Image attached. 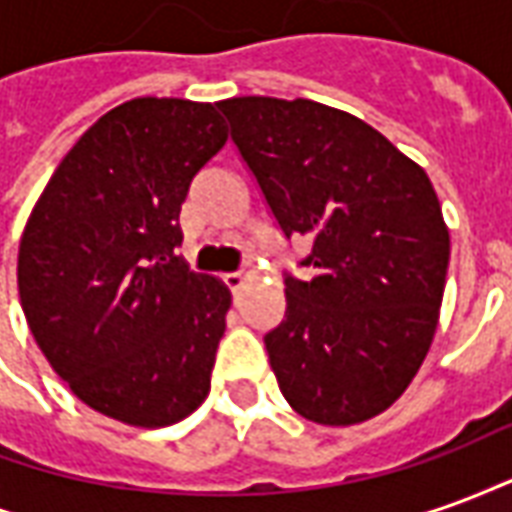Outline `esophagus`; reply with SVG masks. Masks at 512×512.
Masks as SVG:
<instances>
[{
    "mask_svg": "<svg viewBox=\"0 0 512 512\" xmlns=\"http://www.w3.org/2000/svg\"><path fill=\"white\" fill-rule=\"evenodd\" d=\"M252 274H255V268H249V271H233V274H227V277H224V282L230 285V290H233V293H238V290L244 288L246 279L252 277Z\"/></svg>",
    "mask_w": 512,
    "mask_h": 512,
    "instance_id": "esophagus-1",
    "label": "esophagus"
}]
</instances>
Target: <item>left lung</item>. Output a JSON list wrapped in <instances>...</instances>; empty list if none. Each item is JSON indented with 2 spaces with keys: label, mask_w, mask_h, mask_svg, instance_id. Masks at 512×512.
Listing matches in <instances>:
<instances>
[{
  "label": "left lung",
  "mask_w": 512,
  "mask_h": 512,
  "mask_svg": "<svg viewBox=\"0 0 512 512\" xmlns=\"http://www.w3.org/2000/svg\"><path fill=\"white\" fill-rule=\"evenodd\" d=\"M282 233L312 241L310 282L285 279L266 334L290 408L345 428L403 395L433 343L450 230L428 172L343 109L296 98L219 101Z\"/></svg>",
  "instance_id": "8db88e82"
}]
</instances>
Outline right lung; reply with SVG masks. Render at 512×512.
<instances>
[{
  "label": "right lung",
  "mask_w": 512,
  "mask_h": 512,
  "mask_svg": "<svg viewBox=\"0 0 512 512\" xmlns=\"http://www.w3.org/2000/svg\"><path fill=\"white\" fill-rule=\"evenodd\" d=\"M224 142L213 104L126 101L79 136L21 233L29 332L73 395L123 425L167 428L211 392L233 293L175 246L191 178Z\"/></svg>",
  "instance_id": "right-lung-1"
}]
</instances>
